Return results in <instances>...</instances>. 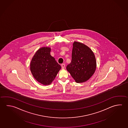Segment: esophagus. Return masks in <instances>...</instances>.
<instances>
[{"instance_id": "obj_1", "label": "esophagus", "mask_w": 128, "mask_h": 128, "mask_svg": "<svg viewBox=\"0 0 128 128\" xmlns=\"http://www.w3.org/2000/svg\"><path fill=\"white\" fill-rule=\"evenodd\" d=\"M65 65L64 64H61V67H62V69H64V68H65Z\"/></svg>"}]
</instances>
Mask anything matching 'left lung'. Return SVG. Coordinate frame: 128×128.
I'll return each instance as SVG.
<instances>
[{
  "label": "left lung",
  "instance_id": "8db88e82",
  "mask_svg": "<svg viewBox=\"0 0 128 128\" xmlns=\"http://www.w3.org/2000/svg\"><path fill=\"white\" fill-rule=\"evenodd\" d=\"M96 67L95 56L92 50L81 42H74L72 61L66 69L75 81L82 83L88 81L94 74Z\"/></svg>",
  "mask_w": 128,
  "mask_h": 128
}]
</instances>
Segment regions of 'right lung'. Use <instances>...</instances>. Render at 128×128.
Returning <instances> with one entry per match:
<instances>
[{"label": "right lung", "mask_w": 128, "mask_h": 128, "mask_svg": "<svg viewBox=\"0 0 128 128\" xmlns=\"http://www.w3.org/2000/svg\"><path fill=\"white\" fill-rule=\"evenodd\" d=\"M51 48L42 47L37 50L30 63V72L37 82L49 85L56 78L61 68L55 58L50 55Z\"/></svg>", "instance_id": "right-lung-1"}]
</instances>
